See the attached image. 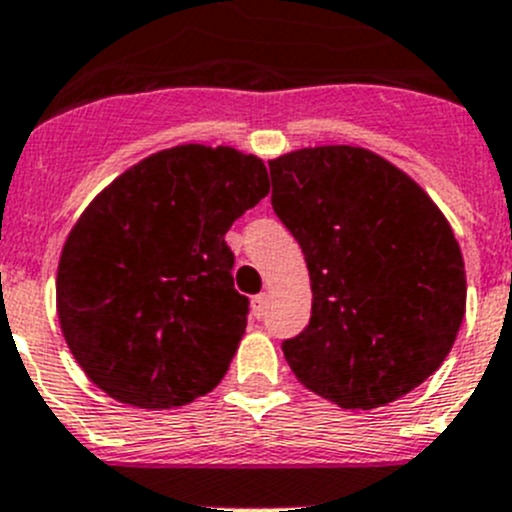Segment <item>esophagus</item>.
I'll list each match as a JSON object with an SVG mask.
<instances>
[{
  "instance_id": "obj_1",
  "label": "esophagus",
  "mask_w": 512,
  "mask_h": 512,
  "mask_svg": "<svg viewBox=\"0 0 512 512\" xmlns=\"http://www.w3.org/2000/svg\"><path fill=\"white\" fill-rule=\"evenodd\" d=\"M251 306H254L256 318L266 316V308H268V296H266V293H258V296H254V301H251Z\"/></svg>"
}]
</instances>
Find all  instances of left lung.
Here are the masks:
<instances>
[{
	"mask_svg": "<svg viewBox=\"0 0 512 512\" xmlns=\"http://www.w3.org/2000/svg\"><path fill=\"white\" fill-rule=\"evenodd\" d=\"M271 206L306 256L311 321L281 343L293 376L341 408L371 411L421 386L465 316L453 229L426 191L358 146L268 161Z\"/></svg>",
	"mask_w": 512,
	"mask_h": 512,
	"instance_id": "left-lung-1",
	"label": "left lung"
}]
</instances>
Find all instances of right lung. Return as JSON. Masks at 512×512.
<instances>
[{
	"instance_id": "1",
	"label": "right lung",
	"mask_w": 512,
	"mask_h": 512,
	"mask_svg": "<svg viewBox=\"0 0 512 512\" xmlns=\"http://www.w3.org/2000/svg\"><path fill=\"white\" fill-rule=\"evenodd\" d=\"M268 194L261 159L184 144L111 181L57 273L69 351L111 398L174 408L214 391L246 331L226 231Z\"/></svg>"
}]
</instances>
